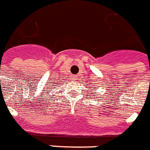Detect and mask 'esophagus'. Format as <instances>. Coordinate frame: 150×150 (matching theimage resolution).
I'll return each mask as SVG.
<instances>
[{"instance_id":"1","label":"esophagus","mask_w":150,"mask_h":150,"mask_svg":"<svg viewBox=\"0 0 150 150\" xmlns=\"http://www.w3.org/2000/svg\"><path fill=\"white\" fill-rule=\"evenodd\" d=\"M76 78H77V76H76V75H74V76H73V79L76 80Z\"/></svg>"}]
</instances>
